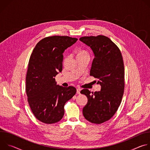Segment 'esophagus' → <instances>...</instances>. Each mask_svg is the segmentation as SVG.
<instances>
[{
	"mask_svg": "<svg viewBox=\"0 0 150 150\" xmlns=\"http://www.w3.org/2000/svg\"><path fill=\"white\" fill-rule=\"evenodd\" d=\"M81 90L80 88H77V89H76V93H77L78 94H80V92H81Z\"/></svg>",
	"mask_w": 150,
	"mask_h": 150,
	"instance_id": "obj_1",
	"label": "esophagus"
}]
</instances>
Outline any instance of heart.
I'll return each mask as SVG.
<instances>
[{"label": "heart", "mask_w": 150, "mask_h": 150, "mask_svg": "<svg viewBox=\"0 0 150 150\" xmlns=\"http://www.w3.org/2000/svg\"><path fill=\"white\" fill-rule=\"evenodd\" d=\"M85 53V52H83V51H82V52H81L79 53Z\"/></svg>", "instance_id": "heart-1"}]
</instances>
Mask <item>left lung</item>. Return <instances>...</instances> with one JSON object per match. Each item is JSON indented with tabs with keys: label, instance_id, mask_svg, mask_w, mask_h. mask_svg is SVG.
I'll return each instance as SVG.
<instances>
[{
	"label": "left lung",
	"instance_id": "1",
	"mask_svg": "<svg viewBox=\"0 0 150 150\" xmlns=\"http://www.w3.org/2000/svg\"><path fill=\"white\" fill-rule=\"evenodd\" d=\"M79 40L94 53L90 75L101 85V91L94 93L87 89L81 90L88 98L82 113L89 122L100 124L113 116L122 101L125 88L123 57L118 47L108 37L87 36Z\"/></svg>",
	"mask_w": 150,
	"mask_h": 150
}]
</instances>
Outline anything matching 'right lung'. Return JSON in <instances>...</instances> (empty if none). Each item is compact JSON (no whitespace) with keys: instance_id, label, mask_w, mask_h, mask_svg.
Listing matches in <instances>:
<instances>
[{"instance_id":"obj_1","label":"right lung","mask_w":150,"mask_h":150,"mask_svg":"<svg viewBox=\"0 0 150 150\" xmlns=\"http://www.w3.org/2000/svg\"><path fill=\"white\" fill-rule=\"evenodd\" d=\"M77 40L68 36L47 37L38 42L31 54L26 93L33 113L42 123L60 121L64 115V105L76 94L74 87L57 85L54 77L62 71L63 52Z\"/></svg>"}]
</instances>
